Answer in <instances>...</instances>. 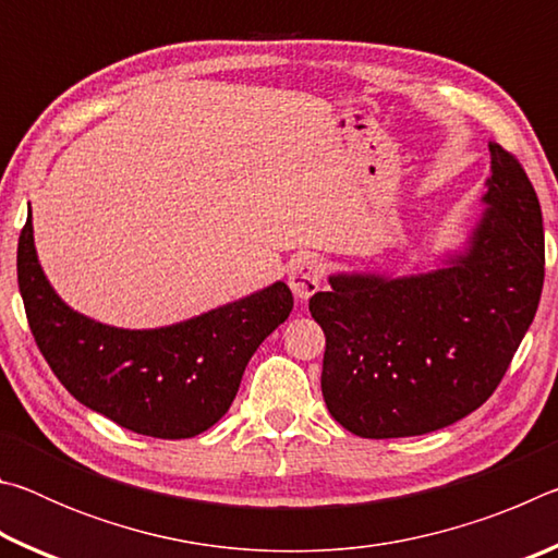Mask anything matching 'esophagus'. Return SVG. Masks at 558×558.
Instances as JSON below:
<instances>
[{
  "mask_svg": "<svg viewBox=\"0 0 558 558\" xmlns=\"http://www.w3.org/2000/svg\"><path fill=\"white\" fill-rule=\"evenodd\" d=\"M319 282H323V263L313 256L298 258L290 266L288 272V286L300 302H305L307 298H313L319 290Z\"/></svg>",
  "mask_w": 558,
  "mask_h": 558,
  "instance_id": "esophagus-1",
  "label": "esophagus"
}]
</instances>
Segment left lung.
Listing matches in <instances>:
<instances>
[{
  "label": "left lung",
  "mask_w": 558,
  "mask_h": 558,
  "mask_svg": "<svg viewBox=\"0 0 558 558\" xmlns=\"http://www.w3.org/2000/svg\"><path fill=\"white\" fill-rule=\"evenodd\" d=\"M493 174L462 253L386 278L337 272L310 313L327 337L323 396L362 438H409L480 409L522 344L544 286L542 206L514 155L489 143Z\"/></svg>",
  "instance_id": "left-lung-1"
}]
</instances>
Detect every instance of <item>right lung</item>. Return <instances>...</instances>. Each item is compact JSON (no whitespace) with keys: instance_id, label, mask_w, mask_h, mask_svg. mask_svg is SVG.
Listing matches in <instances>:
<instances>
[{"instance_id":"1","label":"right lung","mask_w":558,"mask_h":558,"mask_svg":"<svg viewBox=\"0 0 558 558\" xmlns=\"http://www.w3.org/2000/svg\"><path fill=\"white\" fill-rule=\"evenodd\" d=\"M16 278L36 344L73 399L122 428L165 440L199 436L231 409L253 352L292 310V292L278 280L177 325L96 323L46 280L32 209L19 235Z\"/></svg>"}]
</instances>
